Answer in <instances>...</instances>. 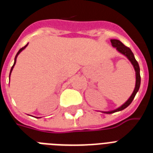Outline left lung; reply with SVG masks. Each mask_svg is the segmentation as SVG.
Masks as SVG:
<instances>
[{
  "label": "left lung",
  "mask_w": 153,
  "mask_h": 153,
  "mask_svg": "<svg viewBox=\"0 0 153 153\" xmlns=\"http://www.w3.org/2000/svg\"><path fill=\"white\" fill-rule=\"evenodd\" d=\"M110 42H111L112 46L114 47V48H116L117 51H118V52H120L121 54L125 55V56L130 61V62L132 63L133 67H134V70H135L136 72V85L133 94H131L129 98H128V100L126 101L122 105L118 107L117 109H114V110H110V111H102V113H104V114H113V113H115V112L121 111V110H123L124 109H126V107H128V105L131 104V102H133L134 98H135V95L137 94L138 91H139V88H140V67H139V64H138L137 61L136 60L135 57H134V55H133V53L132 52V51L130 50V48H128V47L125 46L120 40H118V39H110Z\"/></svg>",
  "instance_id": "left-lung-1"
}]
</instances>
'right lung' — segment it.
I'll list each match as a JSON object with an SVG mask.
<instances>
[{
	"label": "right lung",
	"instance_id": "right-lung-1",
	"mask_svg": "<svg viewBox=\"0 0 153 153\" xmlns=\"http://www.w3.org/2000/svg\"><path fill=\"white\" fill-rule=\"evenodd\" d=\"M27 44H26V45H25V46L24 47V48H20V50H19V51H18V52H17V54H16V57H15V59H14V63H13V67H12V68H11V71H10V74H9V80H10V74H11V73H12V71H13V67H14V66H15V64H16V58H17L18 55H19V54H20V53L21 52V51H22L23 50H24V49H25V48H26V47L27 46Z\"/></svg>",
	"mask_w": 153,
	"mask_h": 153
}]
</instances>
